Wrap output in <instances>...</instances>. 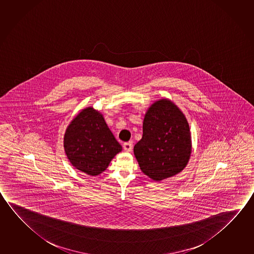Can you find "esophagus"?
<instances>
[{
    "label": "esophagus",
    "mask_w": 254,
    "mask_h": 254,
    "mask_svg": "<svg viewBox=\"0 0 254 254\" xmlns=\"http://www.w3.org/2000/svg\"><path fill=\"white\" fill-rule=\"evenodd\" d=\"M132 147H133L132 142H125L123 144V148H124V150L127 151V152H130L132 150Z\"/></svg>",
    "instance_id": "esophagus-1"
}]
</instances>
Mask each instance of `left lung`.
<instances>
[{
    "instance_id": "1",
    "label": "left lung",
    "mask_w": 254,
    "mask_h": 254,
    "mask_svg": "<svg viewBox=\"0 0 254 254\" xmlns=\"http://www.w3.org/2000/svg\"><path fill=\"white\" fill-rule=\"evenodd\" d=\"M142 138L133 147L141 172L156 182L182 172L191 153L188 120L168 98L154 102L145 113Z\"/></svg>"
}]
</instances>
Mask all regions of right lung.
I'll return each instance as SVG.
<instances>
[{"mask_svg": "<svg viewBox=\"0 0 254 254\" xmlns=\"http://www.w3.org/2000/svg\"><path fill=\"white\" fill-rule=\"evenodd\" d=\"M63 143L66 157L74 168L92 177L105 172L122 150L103 114L92 106L82 109L72 120Z\"/></svg>", "mask_w": 254, "mask_h": 254, "instance_id": "right-lung-1", "label": "right lung"}]
</instances>
